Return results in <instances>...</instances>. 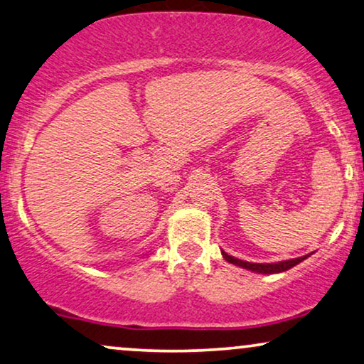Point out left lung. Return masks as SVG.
I'll list each match as a JSON object with an SVG mask.
<instances>
[{"label":"left lung","mask_w":364,"mask_h":364,"mask_svg":"<svg viewBox=\"0 0 364 364\" xmlns=\"http://www.w3.org/2000/svg\"><path fill=\"white\" fill-rule=\"evenodd\" d=\"M222 255H223L225 260L230 262V264L238 265V267H242V269L252 270V272H259V274H279V272H284V270L292 269L294 265L301 264L302 260L309 257V255L299 257V259H291V260L277 262V264H252V262H243V260H240V259H235V257L225 254V252H222Z\"/></svg>","instance_id":"left-lung-1"}]
</instances>
